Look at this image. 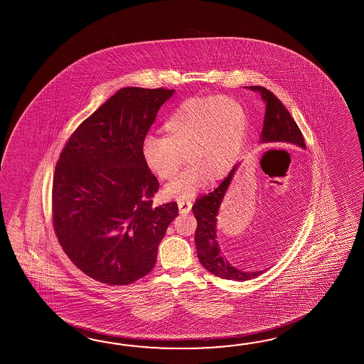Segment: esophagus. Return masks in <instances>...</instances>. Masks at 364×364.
I'll return each instance as SVG.
<instances>
[{
  "instance_id": "1",
  "label": "esophagus",
  "mask_w": 364,
  "mask_h": 364,
  "mask_svg": "<svg viewBox=\"0 0 364 364\" xmlns=\"http://www.w3.org/2000/svg\"><path fill=\"white\" fill-rule=\"evenodd\" d=\"M191 207H193V203L190 200H179L178 201V208L179 212L181 213H188L190 210H191Z\"/></svg>"
}]
</instances>
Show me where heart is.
Instances as JSON below:
<instances>
[{
  "mask_svg": "<svg viewBox=\"0 0 364 364\" xmlns=\"http://www.w3.org/2000/svg\"><path fill=\"white\" fill-rule=\"evenodd\" d=\"M164 138L148 135L141 156L159 178L178 173L183 155L190 166L165 187L169 198L190 199L210 181L224 178L240 157L247 114L230 96L193 97L182 102L163 124Z\"/></svg>",
  "mask_w": 364,
  "mask_h": 364,
  "instance_id": "b5f03b06",
  "label": "heart"
}]
</instances>
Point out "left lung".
Returning a JSON list of instances; mask_svg holds the SVG:
<instances>
[{"label":"left lung","instance_id":"8db88e82","mask_svg":"<svg viewBox=\"0 0 364 364\" xmlns=\"http://www.w3.org/2000/svg\"><path fill=\"white\" fill-rule=\"evenodd\" d=\"M248 88L260 92L265 102L262 141L306 148L301 129L285 105L279 100V97L262 85H250ZM237 166L238 165L232 168L229 176L212 193L203 195L195 200L193 213L198 223L195 230V246L201 265L212 274L220 279L247 281L260 276L263 271L243 272L234 268L221 254L216 240L217 213L224 199L225 193L232 182V176L237 171Z\"/></svg>","mask_w":364,"mask_h":364}]
</instances>
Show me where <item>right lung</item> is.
I'll return each instance as SVG.
<instances>
[{
  "instance_id": "right-lung-1",
  "label": "right lung",
  "mask_w": 364,
  "mask_h": 364,
  "mask_svg": "<svg viewBox=\"0 0 364 364\" xmlns=\"http://www.w3.org/2000/svg\"><path fill=\"white\" fill-rule=\"evenodd\" d=\"M173 93L121 88L77 126L55 165V237L77 269L102 284L130 285L152 271L178 216L176 201L154 205L159 181L141 156V143Z\"/></svg>"
}]
</instances>
